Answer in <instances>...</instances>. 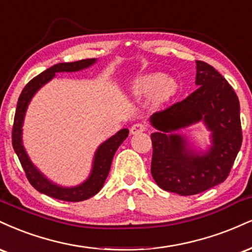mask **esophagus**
<instances>
[{
	"label": "esophagus",
	"mask_w": 252,
	"mask_h": 252,
	"mask_svg": "<svg viewBox=\"0 0 252 252\" xmlns=\"http://www.w3.org/2000/svg\"><path fill=\"white\" fill-rule=\"evenodd\" d=\"M145 129H146V126H145L144 124H139L138 123V124H134V125H132L129 131H131L132 134H139V133L144 132Z\"/></svg>",
	"instance_id": "1"
}]
</instances>
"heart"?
Masks as SVG:
<instances>
[{
	"instance_id": "obj_1",
	"label": "heart",
	"mask_w": 252,
	"mask_h": 252,
	"mask_svg": "<svg viewBox=\"0 0 252 252\" xmlns=\"http://www.w3.org/2000/svg\"><path fill=\"white\" fill-rule=\"evenodd\" d=\"M177 84L172 79H165L160 73H153L135 80L132 92L135 96L152 97L156 102L167 101L176 93Z\"/></svg>"
}]
</instances>
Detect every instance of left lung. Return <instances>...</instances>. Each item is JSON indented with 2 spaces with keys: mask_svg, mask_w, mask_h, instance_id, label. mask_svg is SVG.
<instances>
[{
  "mask_svg": "<svg viewBox=\"0 0 252 252\" xmlns=\"http://www.w3.org/2000/svg\"><path fill=\"white\" fill-rule=\"evenodd\" d=\"M198 88L183 101L150 118L158 129L151 134V173L162 190L192 196L227 178L242 146L239 100L229 82L214 67L196 61ZM203 121L213 145L205 154L193 151L185 137L174 133Z\"/></svg>",
  "mask_w": 252,
  "mask_h": 252,
  "instance_id": "1",
  "label": "left lung"
}]
</instances>
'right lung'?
<instances>
[{"label":"right lung","instance_id":"obj_1","mask_svg":"<svg viewBox=\"0 0 252 252\" xmlns=\"http://www.w3.org/2000/svg\"><path fill=\"white\" fill-rule=\"evenodd\" d=\"M95 59H86V60H80L75 62H64V63L54 64L53 67L48 68L44 72L38 74L34 79H32L26 87L21 92L19 101H17L16 112H15L13 133H11V139H13V147L15 153L19 157L21 165L25 170L27 178L29 183L41 193L47 194V196L55 198V199L64 200V202H81L88 198L93 197L97 192L101 190L105 184V180L107 178L109 168H111L112 160L117 152L118 147L123 144L128 135V129L123 128L119 132L115 133L113 137L107 139L106 141L97 147L95 156L93 159V167H92L91 174L82 184L74 188H63V186L56 185L54 183L47 179L36 166L31 161L28 155H27L25 147L22 144V125L25 120V115L27 112L29 102L34 94L50 81L55 76V73L60 72H78V70L85 69V68L91 67L92 64L95 63Z\"/></svg>","mask_w":252,"mask_h":252}]
</instances>
